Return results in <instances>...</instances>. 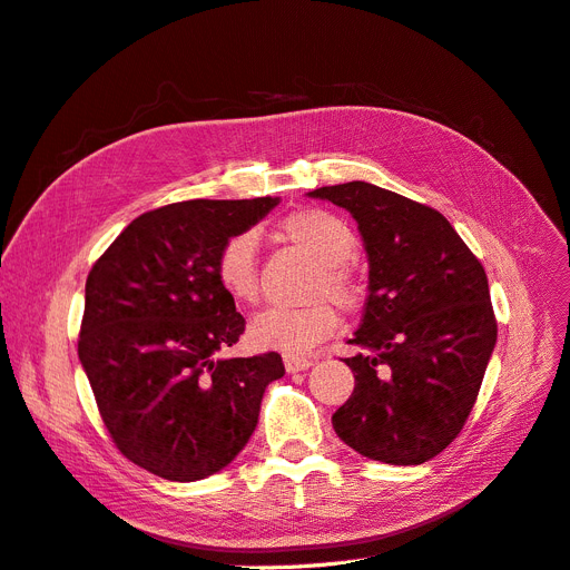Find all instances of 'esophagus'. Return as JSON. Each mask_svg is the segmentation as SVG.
<instances>
[{"mask_svg":"<svg viewBox=\"0 0 570 570\" xmlns=\"http://www.w3.org/2000/svg\"><path fill=\"white\" fill-rule=\"evenodd\" d=\"M312 364H314L312 358H304V356H285V371H287V373L306 371Z\"/></svg>","mask_w":570,"mask_h":570,"instance_id":"1","label":"esophagus"}]
</instances>
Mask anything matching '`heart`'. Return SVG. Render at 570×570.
<instances>
[{
    "instance_id": "1",
    "label": "heart",
    "mask_w": 570,
    "mask_h": 570,
    "mask_svg": "<svg viewBox=\"0 0 570 570\" xmlns=\"http://www.w3.org/2000/svg\"><path fill=\"white\" fill-rule=\"evenodd\" d=\"M278 233L321 262V273H316L312 287V295L321 302L308 306H271L252 321L249 337L262 350L304 356L337 327L335 308L325 299H333L342 308H352L361 299L356 275L344 264L356 247V235L347 220L325 209L289 214L278 223ZM256 247V233L243 230L230 235L216 254V281L237 304H254L258 299Z\"/></svg>"
}]
</instances>
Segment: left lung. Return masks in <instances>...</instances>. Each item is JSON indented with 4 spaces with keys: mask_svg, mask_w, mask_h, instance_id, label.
Masks as SVG:
<instances>
[{
    "mask_svg": "<svg viewBox=\"0 0 570 570\" xmlns=\"http://www.w3.org/2000/svg\"><path fill=\"white\" fill-rule=\"evenodd\" d=\"M308 197L347 209L368 254L354 392L333 413L361 456L419 465L454 442L497 342L485 268L440 212L354 180Z\"/></svg>",
    "mask_w": 570,
    "mask_h": 570,
    "instance_id": "8db88e82",
    "label": "left lung"
}]
</instances>
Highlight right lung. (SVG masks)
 Listing matches in <instances>:
<instances>
[{"instance_id":"obj_1","label":"right lung","mask_w":570,"mask_h":570,"mask_svg":"<svg viewBox=\"0 0 570 570\" xmlns=\"http://www.w3.org/2000/svg\"><path fill=\"white\" fill-rule=\"evenodd\" d=\"M278 197L189 199L137 216L85 283L78 356L111 440L174 482L214 475L243 452L281 354L218 358L245 318L216 281V254Z\"/></svg>"}]
</instances>
